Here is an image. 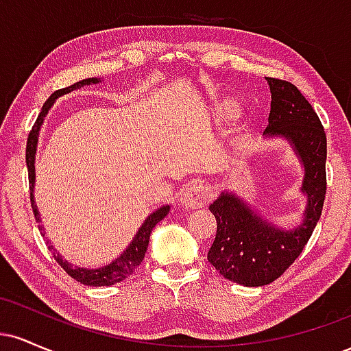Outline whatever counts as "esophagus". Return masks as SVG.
Here are the masks:
<instances>
[{"label":"esophagus","instance_id":"1","mask_svg":"<svg viewBox=\"0 0 351 351\" xmlns=\"http://www.w3.org/2000/svg\"><path fill=\"white\" fill-rule=\"evenodd\" d=\"M181 204L188 209L203 206L208 201V188L203 183H189L180 196Z\"/></svg>","mask_w":351,"mask_h":351}]
</instances>
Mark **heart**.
<instances>
[{"label": "heart", "instance_id": "obj_1", "mask_svg": "<svg viewBox=\"0 0 351 351\" xmlns=\"http://www.w3.org/2000/svg\"><path fill=\"white\" fill-rule=\"evenodd\" d=\"M216 110H217V115H219L221 119H231V117L236 114L237 106H236L234 100H224V102L217 104Z\"/></svg>", "mask_w": 351, "mask_h": 351}]
</instances>
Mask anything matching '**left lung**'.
<instances>
[{"mask_svg":"<svg viewBox=\"0 0 351 351\" xmlns=\"http://www.w3.org/2000/svg\"><path fill=\"white\" fill-rule=\"evenodd\" d=\"M267 84L272 102L263 136L291 145L304 170L305 208L297 226L282 228L229 189L209 204L217 231L208 261L224 279L245 287L271 284L300 256L320 219L327 191V136L315 110L293 84L272 77Z\"/></svg>","mask_w":351,"mask_h":351,"instance_id":"8db88e82","label":"left lung"}]
</instances>
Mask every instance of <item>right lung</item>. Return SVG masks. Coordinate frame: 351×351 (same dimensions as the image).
Here are the masks:
<instances>
[{"label": "right lung", "instance_id": "right-lung-1", "mask_svg": "<svg viewBox=\"0 0 351 351\" xmlns=\"http://www.w3.org/2000/svg\"><path fill=\"white\" fill-rule=\"evenodd\" d=\"M102 82V79L99 77H88L84 80H79V82L72 84V86L60 88V90H56L54 94L51 95L49 99L46 100L41 108V114H39L38 120H36L33 130H31L29 136H27V145H26V165H27V175H29V189H31V206H33V213L34 217L38 223H43L41 215H39V209L36 206L34 201V186H36V152H38V142H39V132H41V127L44 123V119L46 115L49 114L51 107L54 106L56 100L62 95L71 94L72 90H77V88L84 87V86H92V84H99ZM170 204H163L158 209L150 213L145 221L142 223V226L138 228V231L135 232V236L132 237L130 244L123 249L119 256L115 257L112 263H108L107 265H102V267H95V269H87V267H79V265H72L69 261L64 259L60 254L56 252L54 245L49 244V249L54 254V259L58 261V264H60V267L64 269L71 277H74L75 280L80 282L84 285H90V287H102V285H114L117 282H122L127 279L128 276L135 272V269L138 267L140 263L143 261L145 252H147L148 243H150V234L153 231V228L163 219L165 216L170 213ZM39 231H43L44 236V228L43 224H39Z\"/></svg>", "mask_w": 351, "mask_h": 351}]
</instances>
